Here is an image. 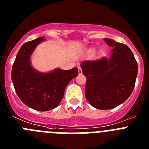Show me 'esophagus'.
I'll return each instance as SVG.
<instances>
[{
    "label": "esophagus",
    "instance_id": "1",
    "mask_svg": "<svg viewBox=\"0 0 149 149\" xmlns=\"http://www.w3.org/2000/svg\"><path fill=\"white\" fill-rule=\"evenodd\" d=\"M78 73L79 74H82V69H81V68L80 66L78 67Z\"/></svg>",
    "mask_w": 149,
    "mask_h": 149
}]
</instances>
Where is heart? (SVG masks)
Here are the masks:
<instances>
[{
    "mask_svg": "<svg viewBox=\"0 0 149 149\" xmlns=\"http://www.w3.org/2000/svg\"><path fill=\"white\" fill-rule=\"evenodd\" d=\"M87 52L89 55H93V54L95 53V49H93V48H90V49L88 50Z\"/></svg>",
    "mask_w": 149,
    "mask_h": 149,
    "instance_id": "obj_1",
    "label": "heart"
}]
</instances>
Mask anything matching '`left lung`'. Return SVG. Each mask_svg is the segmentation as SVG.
Returning <instances> with one entry per match:
<instances>
[{
	"instance_id": "obj_1",
	"label": "left lung",
	"mask_w": 149,
	"mask_h": 149,
	"mask_svg": "<svg viewBox=\"0 0 149 149\" xmlns=\"http://www.w3.org/2000/svg\"><path fill=\"white\" fill-rule=\"evenodd\" d=\"M112 47L110 58L86 60L81 63L86 77L85 95L96 109L109 110L125 101L134 90L137 76V63L126 45L104 39Z\"/></svg>"
}]
</instances>
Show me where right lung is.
<instances>
[{
	"instance_id": "obj_1",
	"label": "right lung",
	"mask_w": 149,
	"mask_h": 149,
	"mask_svg": "<svg viewBox=\"0 0 149 149\" xmlns=\"http://www.w3.org/2000/svg\"><path fill=\"white\" fill-rule=\"evenodd\" d=\"M38 38L24 43L17 54L12 68V81L15 93L27 107L39 111H47L58 106L66 86L78 74L77 68L70 70L56 69L40 73L32 68L30 57L38 44L45 40Z\"/></svg>"
}]
</instances>
